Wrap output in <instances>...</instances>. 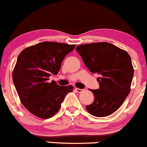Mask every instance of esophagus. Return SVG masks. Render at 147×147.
<instances>
[{
	"label": "esophagus",
	"instance_id": "esophagus-1",
	"mask_svg": "<svg viewBox=\"0 0 147 147\" xmlns=\"http://www.w3.org/2000/svg\"><path fill=\"white\" fill-rule=\"evenodd\" d=\"M75 90L77 91V92H82L83 90L82 89H80V88H75Z\"/></svg>",
	"mask_w": 147,
	"mask_h": 147
}]
</instances>
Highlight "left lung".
Returning a JSON list of instances; mask_svg holds the SVG:
<instances>
[{"label":"left lung","instance_id":"8db88e82","mask_svg":"<svg viewBox=\"0 0 147 147\" xmlns=\"http://www.w3.org/2000/svg\"><path fill=\"white\" fill-rule=\"evenodd\" d=\"M76 50L92 73H98L99 88L92 90L94 102L86 106L89 113L95 117L109 116L122 106L131 91L134 73L128 52L106 42L87 43Z\"/></svg>","mask_w":147,"mask_h":147}]
</instances>
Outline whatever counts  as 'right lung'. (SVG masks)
<instances>
[{
    "mask_svg": "<svg viewBox=\"0 0 147 147\" xmlns=\"http://www.w3.org/2000/svg\"><path fill=\"white\" fill-rule=\"evenodd\" d=\"M75 48L58 42L44 41L25 48L13 70V82L20 101L29 112L48 119L58 112L71 85L60 86L49 77L57 75L64 57Z\"/></svg>",
    "mask_w": 147,
    "mask_h": 147,
    "instance_id": "1",
    "label": "right lung"
}]
</instances>
